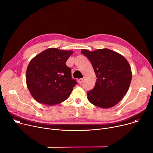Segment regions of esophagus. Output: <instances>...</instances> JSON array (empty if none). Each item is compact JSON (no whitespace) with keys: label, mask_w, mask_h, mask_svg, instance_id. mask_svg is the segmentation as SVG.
Listing matches in <instances>:
<instances>
[{"label":"esophagus","mask_w":153,"mask_h":153,"mask_svg":"<svg viewBox=\"0 0 153 153\" xmlns=\"http://www.w3.org/2000/svg\"><path fill=\"white\" fill-rule=\"evenodd\" d=\"M85 78L83 77V78H81V79H79V80H78V82H79V84H82L83 83V81H85Z\"/></svg>","instance_id":"esophagus-1"}]
</instances>
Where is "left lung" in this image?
<instances>
[{
	"label": "left lung",
	"instance_id": "8db88e82",
	"mask_svg": "<svg viewBox=\"0 0 153 153\" xmlns=\"http://www.w3.org/2000/svg\"><path fill=\"white\" fill-rule=\"evenodd\" d=\"M81 52L90 61L97 78L95 86L88 91L89 101L103 108L114 106L130 86L132 72L127 61L122 55L108 49L92 52L82 50Z\"/></svg>",
	"mask_w": 153,
	"mask_h": 153
}]
</instances>
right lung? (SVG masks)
<instances>
[{
    "instance_id": "add662e5",
    "label": "right lung",
    "mask_w": 153,
    "mask_h": 153,
    "mask_svg": "<svg viewBox=\"0 0 153 153\" xmlns=\"http://www.w3.org/2000/svg\"><path fill=\"white\" fill-rule=\"evenodd\" d=\"M71 51L49 48L33 58L26 71L27 86L38 102L53 105L68 99L78 84L65 64Z\"/></svg>"
}]
</instances>
